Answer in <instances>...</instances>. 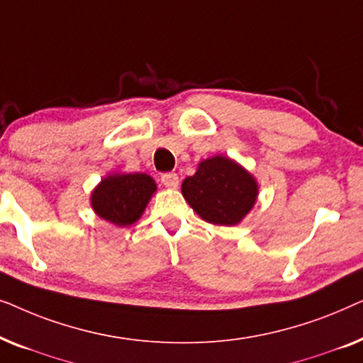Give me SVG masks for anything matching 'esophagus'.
<instances>
[{"label":"esophagus","mask_w":363,"mask_h":363,"mask_svg":"<svg viewBox=\"0 0 363 363\" xmlns=\"http://www.w3.org/2000/svg\"><path fill=\"white\" fill-rule=\"evenodd\" d=\"M162 183L167 188H177L178 183H180V178H178L177 173H163Z\"/></svg>","instance_id":"1"}]
</instances>
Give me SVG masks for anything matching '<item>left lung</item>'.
<instances>
[{"label": "left lung", "mask_w": 363, "mask_h": 363, "mask_svg": "<svg viewBox=\"0 0 363 363\" xmlns=\"http://www.w3.org/2000/svg\"><path fill=\"white\" fill-rule=\"evenodd\" d=\"M182 193L203 221L235 226L255 208L259 185L233 158L215 155L198 163L195 175L183 180Z\"/></svg>", "instance_id": "8db88e82"}]
</instances>
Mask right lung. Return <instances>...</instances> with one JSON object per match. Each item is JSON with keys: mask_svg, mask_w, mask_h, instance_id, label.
Listing matches in <instances>:
<instances>
[{"mask_svg": "<svg viewBox=\"0 0 363 363\" xmlns=\"http://www.w3.org/2000/svg\"><path fill=\"white\" fill-rule=\"evenodd\" d=\"M157 183L147 173H111L91 193V206L97 216L116 226H130L140 220Z\"/></svg>", "mask_w": 363, "mask_h": 363, "instance_id": "add662e5", "label": "right lung"}]
</instances>
